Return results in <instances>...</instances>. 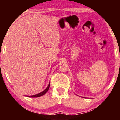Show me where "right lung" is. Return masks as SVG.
<instances>
[{
	"instance_id": "obj_1",
	"label": "right lung",
	"mask_w": 120,
	"mask_h": 120,
	"mask_svg": "<svg viewBox=\"0 0 120 120\" xmlns=\"http://www.w3.org/2000/svg\"><path fill=\"white\" fill-rule=\"evenodd\" d=\"M50 82L49 83V84L48 85V86L47 87V88H46V89L43 91L41 92L38 93V94H35V95H33V96H27V97H32V98H34V97H40V96H43L47 92V91H48V90L49 89V88H50Z\"/></svg>"
}]
</instances>
